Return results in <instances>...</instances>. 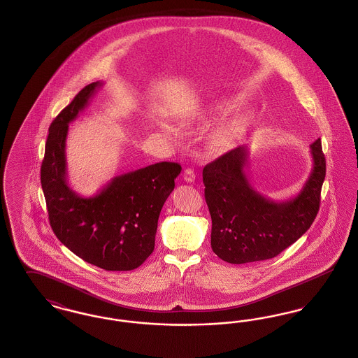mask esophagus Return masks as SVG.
<instances>
[{
	"label": "esophagus",
	"instance_id": "esophagus-1",
	"mask_svg": "<svg viewBox=\"0 0 358 358\" xmlns=\"http://www.w3.org/2000/svg\"><path fill=\"white\" fill-rule=\"evenodd\" d=\"M184 180L187 181V182H194V180H196V173L193 169H190V168H187L184 171Z\"/></svg>",
	"mask_w": 358,
	"mask_h": 358
}]
</instances>
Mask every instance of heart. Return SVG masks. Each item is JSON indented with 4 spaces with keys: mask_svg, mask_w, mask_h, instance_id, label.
Instances as JSON below:
<instances>
[{
    "mask_svg": "<svg viewBox=\"0 0 358 358\" xmlns=\"http://www.w3.org/2000/svg\"><path fill=\"white\" fill-rule=\"evenodd\" d=\"M234 104L228 101L224 102L213 103L208 106L203 113L192 117H185L181 120L182 126H205L213 120H219L222 115H225ZM161 131L174 141L176 143H182L185 141V136L182 131L177 127H173L169 124H161ZM243 130V120L241 118H229L224 120L219 126H216L206 138V148L210 153L222 154L228 152L238 139V136Z\"/></svg>",
    "mask_w": 358,
    "mask_h": 358,
    "instance_id": "1",
    "label": "heart"
}]
</instances>
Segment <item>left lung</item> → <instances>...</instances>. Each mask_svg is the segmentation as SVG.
I'll use <instances>...</instances> for the list:
<instances>
[{
    "mask_svg": "<svg viewBox=\"0 0 358 358\" xmlns=\"http://www.w3.org/2000/svg\"><path fill=\"white\" fill-rule=\"evenodd\" d=\"M313 169L302 190L276 203L259 193L247 176L248 149L238 146L203 169L212 219L210 245L224 262L243 264L279 255L311 227L321 203L326 161L321 139L310 146Z\"/></svg>",
    "mask_w": 358,
    "mask_h": 358,
    "instance_id": "obj_1",
    "label": "left lung"
}]
</instances>
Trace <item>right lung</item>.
<instances>
[{
  "mask_svg": "<svg viewBox=\"0 0 358 358\" xmlns=\"http://www.w3.org/2000/svg\"><path fill=\"white\" fill-rule=\"evenodd\" d=\"M102 85H85L52 122L41 164V187L52 229L69 251L106 271H130L153 252L158 217L181 166L158 162L120 174L92 197L69 187V124Z\"/></svg>",
  "mask_w": 358,
  "mask_h": 358,
  "instance_id": "1",
  "label": "right lung"
}]
</instances>
